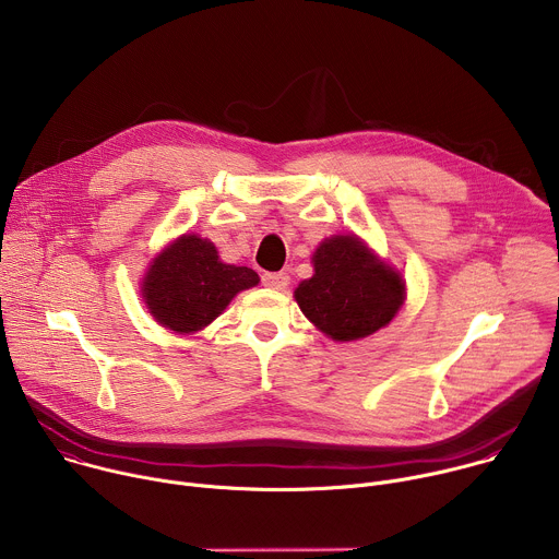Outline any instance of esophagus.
<instances>
[{
	"label": "esophagus",
	"mask_w": 559,
	"mask_h": 559,
	"mask_svg": "<svg viewBox=\"0 0 559 559\" xmlns=\"http://www.w3.org/2000/svg\"><path fill=\"white\" fill-rule=\"evenodd\" d=\"M263 285L270 289H285L289 285V276L285 272H267L263 274Z\"/></svg>",
	"instance_id": "esophagus-1"
}]
</instances>
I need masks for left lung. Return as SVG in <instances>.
<instances>
[{"mask_svg":"<svg viewBox=\"0 0 559 559\" xmlns=\"http://www.w3.org/2000/svg\"><path fill=\"white\" fill-rule=\"evenodd\" d=\"M313 276L294 298L300 311L334 341H358L384 328L405 300L401 274L380 263L360 241L332 236L313 252Z\"/></svg>","mask_w":559,"mask_h":559,"instance_id":"1","label":"left lung"}]
</instances>
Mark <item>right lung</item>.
<instances>
[{
    "label": "right lung",
    "instance_id": "1",
    "mask_svg": "<svg viewBox=\"0 0 559 559\" xmlns=\"http://www.w3.org/2000/svg\"><path fill=\"white\" fill-rule=\"evenodd\" d=\"M254 285V270L221 263L207 238L186 234L147 270L143 298L164 328L190 334L210 325L238 292Z\"/></svg>",
    "mask_w": 559,
    "mask_h": 559
}]
</instances>
